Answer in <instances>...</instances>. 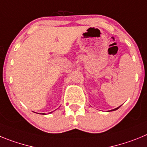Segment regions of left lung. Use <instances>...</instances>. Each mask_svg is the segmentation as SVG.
<instances>
[{
  "label": "left lung",
  "instance_id": "8db88e82",
  "mask_svg": "<svg viewBox=\"0 0 147 147\" xmlns=\"http://www.w3.org/2000/svg\"><path fill=\"white\" fill-rule=\"evenodd\" d=\"M119 107H120V106H119V107H116V108L113 109V110H110V111H115V110H118V109H119Z\"/></svg>",
  "mask_w": 147,
  "mask_h": 147
}]
</instances>
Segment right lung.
Listing matches in <instances>:
<instances>
[{
	"label": "right lung",
	"instance_id": "right-lung-1",
	"mask_svg": "<svg viewBox=\"0 0 147 147\" xmlns=\"http://www.w3.org/2000/svg\"><path fill=\"white\" fill-rule=\"evenodd\" d=\"M53 113V112H51V113ZM44 114V113H43Z\"/></svg>",
	"mask_w": 147,
	"mask_h": 147
}]
</instances>
